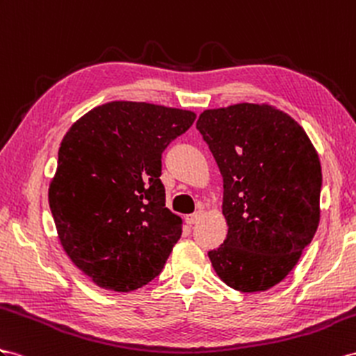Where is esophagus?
Segmentation results:
<instances>
[{
    "mask_svg": "<svg viewBox=\"0 0 356 356\" xmlns=\"http://www.w3.org/2000/svg\"><path fill=\"white\" fill-rule=\"evenodd\" d=\"M203 215H204L203 209H198L197 212H194V213H191V215L186 216V222H188V224H195V222H198L200 220H202Z\"/></svg>",
    "mask_w": 356,
    "mask_h": 356,
    "instance_id": "obj_1",
    "label": "esophagus"
}]
</instances>
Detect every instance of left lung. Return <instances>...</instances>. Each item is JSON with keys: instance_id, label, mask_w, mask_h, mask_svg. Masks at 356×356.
I'll list each match as a JSON object with an SVG mask.
<instances>
[{"instance_id": "8db88e82", "label": "left lung", "mask_w": 356, "mask_h": 356, "mask_svg": "<svg viewBox=\"0 0 356 356\" xmlns=\"http://www.w3.org/2000/svg\"><path fill=\"white\" fill-rule=\"evenodd\" d=\"M197 129L224 179L229 225L209 259L229 287L265 291L296 266L321 221L317 152L293 118L269 105L206 109Z\"/></svg>"}]
</instances>
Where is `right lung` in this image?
I'll use <instances>...</instances> for the list:
<instances>
[{
	"label": "right lung",
	"mask_w": 356,
	"mask_h": 356,
	"mask_svg": "<svg viewBox=\"0 0 356 356\" xmlns=\"http://www.w3.org/2000/svg\"><path fill=\"white\" fill-rule=\"evenodd\" d=\"M195 117L115 100L91 109L63 138L49 207L63 248L99 287L132 291L163 269L181 220L165 207L162 152Z\"/></svg>",
	"instance_id": "right-lung-1"
}]
</instances>
